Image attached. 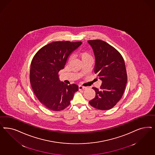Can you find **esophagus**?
I'll return each instance as SVG.
<instances>
[{
    "instance_id": "esophagus-1",
    "label": "esophagus",
    "mask_w": 155,
    "mask_h": 155,
    "mask_svg": "<svg viewBox=\"0 0 155 155\" xmlns=\"http://www.w3.org/2000/svg\"><path fill=\"white\" fill-rule=\"evenodd\" d=\"M87 89V87H84V86H82V85H79V90H84Z\"/></svg>"
}]
</instances>
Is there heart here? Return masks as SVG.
I'll list each match as a JSON object with an SVG mask.
<instances>
[{
  "label": "heart",
  "instance_id": "heart-1",
  "mask_svg": "<svg viewBox=\"0 0 155 155\" xmlns=\"http://www.w3.org/2000/svg\"><path fill=\"white\" fill-rule=\"evenodd\" d=\"M79 55H80L82 61H84V60H87V59H92V56H91V55H90V53H88V52H86V51L81 52H80ZM71 58L70 57L69 58V60H71Z\"/></svg>",
  "mask_w": 155,
  "mask_h": 155
}]
</instances>
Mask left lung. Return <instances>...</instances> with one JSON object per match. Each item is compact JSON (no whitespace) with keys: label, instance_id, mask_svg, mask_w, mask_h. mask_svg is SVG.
Wrapping results in <instances>:
<instances>
[{"label":"left lung","instance_id":"obj_1","mask_svg":"<svg viewBox=\"0 0 155 155\" xmlns=\"http://www.w3.org/2000/svg\"><path fill=\"white\" fill-rule=\"evenodd\" d=\"M95 57L94 72L102 81L100 89L92 87L95 98L89 101L96 109L113 108L124 94L127 81L125 63L120 52L104 41L88 40Z\"/></svg>","mask_w":155,"mask_h":155}]
</instances>
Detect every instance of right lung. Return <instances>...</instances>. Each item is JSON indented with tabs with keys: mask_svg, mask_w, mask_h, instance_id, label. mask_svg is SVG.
Segmentation results:
<instances>
[{
	"mask_svg": "<svg viewBox=\"0 0 155 155\" xmlns=\"http://www.w3.org/2000/svg\"><path fill=\"white\" fill-rule=\"evenodd\" d=\"M81 41H54L43 47L34 56L30 68L31 85L35 96L47 108L59 111L70 104L78 85L60 81L58 73Z\"/></svg>",
	"mask_w": 155,
	"mask_h": 155,
	"instance_id": "right-lung-1",
	"label": "right lung"
}]
</instances>
